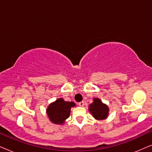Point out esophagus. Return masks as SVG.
<instances>
[{
    "label": "esophagus",
    "instance_id": "34e87169",
    "mask_svg": "<svg viewBox=\"0 0 152 152\" xmlns=\"http://www.w3.org/2000/svg\"><path fill=\"white\" fill-rule=\"evenodd\" d=\"M79 106H80V107H83L84 106V101H82V102H79Z\"/></svg>",
    "mask_w": 152,
    "mask_h": 152
}]
</instances>
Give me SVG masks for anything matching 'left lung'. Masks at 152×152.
Returning <instances> with one entry per match:
<instances>
[{"mask_svg": "<svg viewBox=\"0 0 152 152\" xmlns=\"http://www.w3.org/2000/svg\"><path fill=\"white\" fill-rule=\"evenodd\" d=\"M88 111L92 114L93 117L97 120L107 119L109 115V107L104 104L100 99L95 97L93 102L88 106Z\"/></svg>", "mask_w": 152, "mask_h": 152, "instance_id": "8db88e82", "label": "left lung"}]
</instances>
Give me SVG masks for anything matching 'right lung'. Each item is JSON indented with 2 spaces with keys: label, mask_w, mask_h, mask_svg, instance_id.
<instances>
[{
  "label": "right lung",
  "mask_w": 152,
  "mask_h": 152,
  "mask_svg": "<svg viewBox=\"0 0 152 152\" xmlns=\"http://www.w3.org/2000/svg\"><path fill=\"white\" fill-rule=\"evenodd\" d=\"M75 107L76 104L73 102H67L63 98H59L50 104L46 109V113L51 122L62 125L69 118L71 108Z\"/></svg>",
  "instance_id": "1"
}]
</instances>
